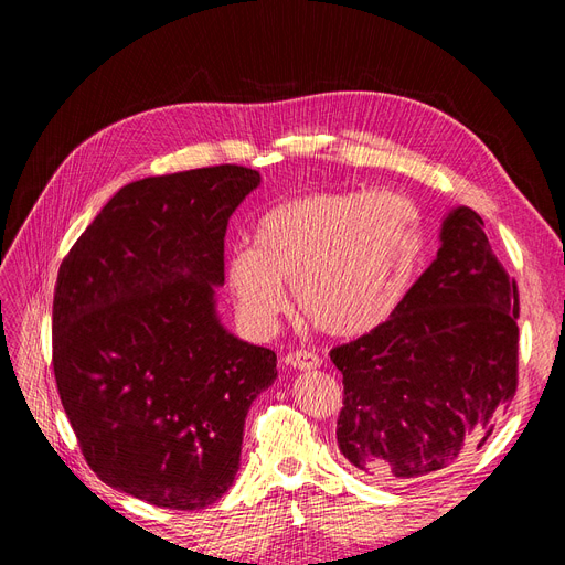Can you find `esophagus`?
Listing matches in <instances>:
<instances>
[{"mask_svg": "<svg viewBox=\"0 0 565 565\" xmlns=\"http://www.w3.org/2000/svg\"><path fill=\"white\" fill-rule=\"evenodd\" d=\"M285 363H287L289 367H297V370H313V367H318L322 361H320L318 353L299 349V351H289V353L285 355Z\"/></svg>", "mask_w": 565, "mask_h": 565, "instance_id": "obj_1", "label": "esophagus"}]
</instances>
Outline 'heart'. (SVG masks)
<instances>
[{
    "label": "heart",
    "instance_id": "obj_1",
    "mask_svg": "<svg viewBox=\"0 0 565 565\" xmlns=\"http://www.w3.org/2000/svg\"><path fill=\"white\" fill-rule=\"evenodd\" d=\"M417 204L398 193H313L270 207L254 226V249L228 259V285L254 322L282 313L295 285L313 328L355 337L398 309L424 256Z\"/></svg>",
    "mask_w": 565,
    "mask_h": 565
}]
</instances>
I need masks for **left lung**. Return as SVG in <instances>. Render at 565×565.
<instances>
[{
    "instance_id": "left-lung-1",
    "label": "left lung",
    "mask_w": 565,
    "mask_h": 565,
    "mask_svg": "<svg viewBox=\"0 0 565 565\" xmlns=\"http://www.w3.org/2000/svg\"><path fill=\"white\" fill-rule=\"evenodd\" d=\"M440 241L391 318L330 351L344 374L339 450L377 481L448 469L483 446L516 396V280L473 210H452Z\"/></svg>"
}]
</instances>
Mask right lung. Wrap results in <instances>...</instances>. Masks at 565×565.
<instances>
[{"mask_svg": "<svg viewBox=\"0 0 565 565\" xmlns=\"http://www.w3.org/2000/svg\"><path fill=\"white\" fill-rule=\"evenodd\" d=\"M262 177L218 164L119 191L58 268L51 365L92 471L148 504L195 511L241 467L247 409L276 353L221 328L228 218Z\"/></svg>", "mask_w": 565, "mask_h": 565, "instance_id": "1", "label": "right lung"}]
</instances>
